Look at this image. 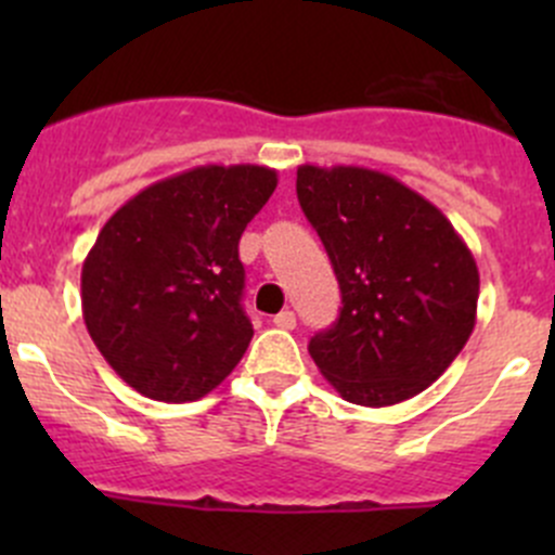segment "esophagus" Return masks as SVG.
<instances>
[{
	"instance_id": "obj_1",
	"label": "esophagus",
	"mask_w": 555,
	"mask_h": 555,
	"mask_svg": "<svg viewBox=\"0 0 555 555\" xmlns=\"http://www.w3.org/2000/svg\"><path fill=\"white\" fill-rule=\"evenodd\" d=\"M273 324L282 330H295V313L293 311H279L276 317H273Z\"/></svg>"
}]
</instances>
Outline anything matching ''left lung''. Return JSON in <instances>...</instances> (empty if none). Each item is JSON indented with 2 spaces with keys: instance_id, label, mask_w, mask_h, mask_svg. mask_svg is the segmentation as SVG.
I'll list each match as a JSON object with an SVG mask.
<instances>
[{
  "instance_id": "obj_1",
  "label": "left lung",
  "mask_w": 555,
  "mask_h": 555,
  "mask_svg": "<svg viewBox=\"0 0 555 555\" xmlns=\"http://www.w3.org/2000/svg\"><path fill=\"white\" fill-rule=\"evenodd\" d=\"M298 201L340 284L309 354L344 400L384 408L438 382L473 335L480 276L449 217L365 166H300Z\"/></svg>"
}]
</instances>
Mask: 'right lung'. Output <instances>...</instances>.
<instances>
[{"label":"right lung","mask_w":555,"mask_h":555,"mask_svg":"<svg viewBox=\"0 0 555 555\" xmlns=\"http://www.w3.org/2000/svg\"><path fill=\"white\" fill-rule=\"evenodd\" d=\"M268 166H195L120 206L82 262V319L139 395L193 402L249 346L238 238L276 190Z\"/></svg>","instance_id":"obj_1"}]
</instances>
